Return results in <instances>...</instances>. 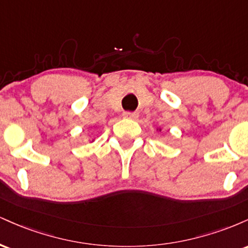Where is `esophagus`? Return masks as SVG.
Here are the masks:
<instances>
[{"instance_id":"1","label":"esophagus","mask_w":248,"mask_h":248,"mask_svg":"<svg viewBox=\"0 0 248 248\" xmlns=\"http://www.w3.org/2000/svg\"><path fill=\"white\" fill-rule=\"evenodd\" d=\"M124 118L126 119H132V120H136L139 118V113L136 112H124Z\"/></svg>"}]
</instances>
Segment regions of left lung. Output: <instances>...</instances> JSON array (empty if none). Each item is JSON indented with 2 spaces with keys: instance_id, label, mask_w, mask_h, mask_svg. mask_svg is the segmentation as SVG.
<instances>
[{
  "instance_id": "8db88e82",
  "label": "left lung",
  "mask_w": 248,
  "mask_h": 248,
  "mask_svg": "<svg viewBox=\"0 0 248 248\" xmlns=\"http://www.w3.org/2000/svg\"><path fill=\"white\" fill-rule=\"evenodd\" d=\"M160 130H161V129H160Z\"/></svg>"
}]
</instances>
